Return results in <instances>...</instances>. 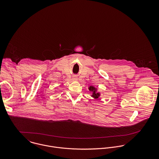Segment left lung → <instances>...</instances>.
<instances>
[{
  "label": "left lung",
  "instance_id": "obj_1",
  "mask_svg": "<svg viewBox=\"0 0 159 159\" xmlns=\"http://www.w3.org/2000/svg\"><path fill=\"white\" fill-rule=\"evenodd\" d=\"M88 89L92 92L91 97H93L94 99H97L100 97V93L97 92V88H96L95 87H94L93 86H90Z\"/></svg>",
  "mask_w": 159,
  "mask_h": 159
}]
</instances>
